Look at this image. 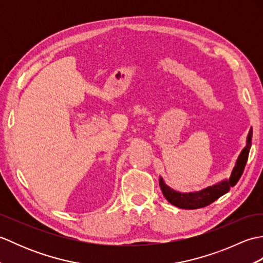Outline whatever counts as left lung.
<instances>
[{
	"mask_svg": "<svg viewBox=\"0 0 263 263\" xmlns=\"http://www.w3.org/2000/svg\"><path fill=\"white\" fill-rule=\"evenodd\" d=\"M251 143H252V128H251L249 132L247 147L242 150V153L239 155V157L236 161V165L232 172V175L228 180L222 181L220 183L216 184V185L209 186L204 190H201L199 192L180 193V192L174 191V190L171 189L170 186H167L164 183L163 178L160 177L159 185L161 189V192L164 194V197L170 203L182 209H199V208H203V206L209 205L217 199H219L221 195H224L225 193L230 191L231 187L236 185V183L238 182V180L241 178L243 174L245 165H247Z\"/></svg>",
	"mask_w": 263,
	"mask_h": 263,
	"instance_id": "left-lung-1",
	"label": "left lung"
}]
</instances>
